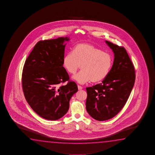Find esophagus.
<instances>
[{
  "instance_id": "34e87169",
  "label": "esophagus",
  "mask_w": 155,
  "mask_h": 155,
  "mask_svg": "<svg viewBox=\"0 0 155 155\" xmlns=\"http://www.w3.org/2000/svg\"><path fill=\"white\" fill-rule=\"evenodd\" d=\"M78 89H79V90H82V88H83L82 87L80 86H78Z\"/></svg>"
}]
</instances>
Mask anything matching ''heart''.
Here are the masks:
<instances>
[{"mask_svg":"<svg viewBox=\"0 0 155 155\" xmlns=\"http://www.w3.org/2000/svg\"><path fill=\"white\" fill-rule=\"evenodd\" d=\"M63 64L66 71L75 74L81 64L82 70L73 77L80 84L87 82L97 83L107 77L112 64V58L109 54L93 45L80 43L63 58Z\"/></svg>","mask_w":155,"mask_h":155,"instance_id":"b5f03b06","label":"heart"}]
</instances>
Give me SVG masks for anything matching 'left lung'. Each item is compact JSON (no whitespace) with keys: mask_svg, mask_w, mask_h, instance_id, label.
Masks as SVG:
<instances>
[{"mask_svg":"<svg viewBox=\"0 0 155 155\" xmlns=\"http://www.w3.org/2000/svg\"><path fill=\"white\" fill-rule=\"evenodd\" d=\"M114 53L112 68L102 83L86 88L87 111L98 121L110 119L123 108L134 87V65L124 47L105 41Z\"/></svg>","mask_w":155,"mask_h":155,"instance_id":"left-lung-1","label":"left lung"}]
</instances>
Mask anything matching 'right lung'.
Wrapping results in <instances>:
<instances>
[{"label": "right lung", "mask_w": 155, "mask_h": 155, "mask_svg": "<svg viewBox=\"0 0 155 155\" xmlns=\"http://www.w3.org/2000/svg\"><path fill=\"white\" fill-rule=\"evenodd\" d=\"M68 37L41 41L35 45L24 66L22 87L26 101L42 118L56 120L66 114L71 97L78 91L63 67Z\"/></svg>", "instance_id": "obj_1"}]
</instances>
